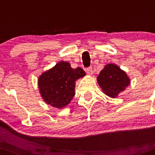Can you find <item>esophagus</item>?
Returning <instances> with one entry per match:
<instances>
[{"instance_id":"1","label":"esophagus","mask_w":155,"mask_h":155,"mask_svg":"<svg viewBox=\"0 0 155 155\" xmlns=\"http://www.w3.org/2000/svg\"><path fill=\"white\" fill-rule=\"evenodd\" d=\"M86 72H87V74H89V75L92 74H93L92 68H91V67H90V68H87V69H86Z\"/></svg>"}]
</instances>
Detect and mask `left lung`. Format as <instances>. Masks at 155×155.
<instances>
[{"label": "left lung", "mask_w": 155, "mask_h": 155, "mask_svg": "<svg viewBox=\"0 0 155 155\" xmlns=\"http://www.w3.org/2000/svg\"><path fill=\"white\" fill-rule=\"evenodd\" d=\"M98 84L104 93L112 98H116L130 84L127 74L115 64H107L101 71L97 78Z\"/></svg>", "instance_id": "obj_1"}]
</instances>
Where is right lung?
I'll list each match as a JSON object with an SVG mask.
<instances>
[{
    "label": "right lung",
    "instance_id": "1",
    "mask_svg": "<svg viewBox=\"0 0 155 155\" xmlns=\"http://www.w3.org/2000/svg\"><path fill=\"white\" fill-rule=\"evenodd\" d=\"M84 75L82 68L73 69L69 63L59 62L39 77L38 84L42 98L53 107H64L74 96L75 81Z\"/></svg>",
    "mask_w": 155,
    "mask_h": 155
}]
</instances>
